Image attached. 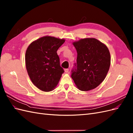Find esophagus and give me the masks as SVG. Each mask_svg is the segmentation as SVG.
Wrapping results in <instances>:
<instances>
[{"instance_id":"1","label":"esophagus","mask_w":133,"mask_h":133,"mask_svg":"<svg viewBox=\"0 0 133 133\" xmlns=\"http://www.w3.org/2000/svg\"><path fill=\"white\" fill-rule=\"evenodd\" d=\"M64 71H65L66 73H68V72H69V69H64Z\"/></svg>"}]
</instances>
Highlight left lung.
I'll use <instances>...</instances> for the list:
<instances>
[{
	"mask_svg": "<svg viewBox=\"0 0 133 133\" xmlns=\"http://www.w3.org/2000/svg\"><path fill=\"white\" fill-rule=\"evenodd\" d=\"M77 51L76 68L71 78L82 91L95 89L105 79L110 65L111 57L108 47L93 38L73 42Z\"/></svg>",
	"mask_w": 133,
	"mask_h": 133,
	"instance_id": "left-lung-1",
	"label": "left lung"
}]
</instances>
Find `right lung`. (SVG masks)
<instances>
[{
  "label": "right lung",
  "instance_id": "right-lung-1",
  "mask_svg": "<svg viewBox=\"0 0 133 133\" xmlns=\"http://www.w3.org/2000/svg\"><path fill=\"white\" fill-rule=\"evenodd\" d=\"M64 39L44 36L33 41L25 53V65L34 85L43 91L53 90L64 73L57 51Z\"/></svg>",
  "mask_w": 133,
  "mask_h": 133
}]
</instances>
